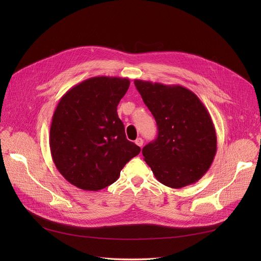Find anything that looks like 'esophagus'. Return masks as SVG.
<instances>
[{
	"mask_svg": "<svg viewBox=\"0 0 261 261\" xmlns=\"http://www.w3.org/2000/svg\"><path fill=\"white\" fill-rule=\"evenodd\" d=\"M135 144H136L137 146H139V147H143V145H144L143 138H137V139L135 140Z\"/></svg>",
	"mask_w": 261,
	"mask_h": 261,
	"instance_id": "obj_1",
	"label": "esophagus"
}]
</instances>
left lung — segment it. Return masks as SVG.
I'll return each instance as SVG.
<instances>
[{"mask_svg": "<svg viewBox=\"0 0 261 261\" xmlns=\"http://www.w3.org/2000/svg\"><path fill=\"white\" fill-rule=\"evenodd\" d=\"M158 125V137L143 149L155 178L171 188L199 180L215 159L217 134L207 108L179 85L134 81Z\"/></svg>", "mask_w": 261, "mask_h": 261, "instance_id": "8db88e82", "label": "left lung"}]
</instances>
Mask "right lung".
I'll list each match as a JSON object with an SVG mask.
<instances>
[{"instance_id": "add662e5", "label": "right lung", "mask_w": 261, "mask_h": 261, "mask_svg": "<svg viewBox=\"0 0 261 261\" xmlns=\"http://www.w3.org/2000/svg\"><path fill=\"white\" fill-rule=\"evenodd\" d=\"M128 78L97 76L72 87L55 109L50 128L52 160L70 184L97 192L113 184L140 148L127 140L117 105Z\"/></svg>"}]
</instances>
